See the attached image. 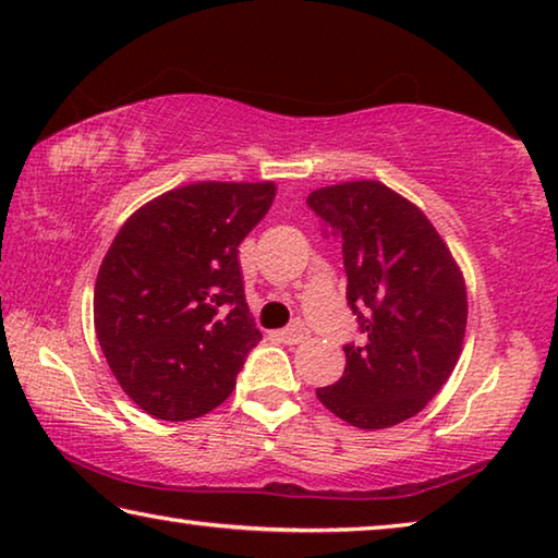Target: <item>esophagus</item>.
<instances>
[{
    "instance_id": "1",
    "label": "esophagus",
    "mask_w": 558,
    "mask_h": 558,
    "mask_svg": "<svg viewBox=\"0 0 558 558\" xmlns=\"http://www.w3.org/2000/svg\"><path fill=\"white\" fill-rule=\"evenodd\" d=\"M278 337H280V342H286V344H300V342H305V339H307V327L295 323V325H290L288 329H280Z\"/></svg>"
}]
</instances>
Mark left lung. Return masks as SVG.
I'll return each instance as SVG.
<instances>
[{
	"label": "left lung",
	"mask_w": 558,
	"mask_h": 558,
	"mask_svg": "<svg viewBox=\"0 0 558 558\" xmlns=\"http://www.w3.org/2000/svg\"><path fill=\"white\" fill-rule=\"evenodd\" d=\"M307 206L342 243L347 305L362 342L344 344L325 409L376 430L418 413L456 369L468 323L465 282L418 206L381 182L315 189Z\"/></svg>",
	"instance_id": "left-lung-1"
}]
</instances>
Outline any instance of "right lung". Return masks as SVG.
I'll return each instance as SVG.
<instances>
[{
    "label": "right lung",
    "instance_id": "right-lung-1",
    "mask_svg": "<svg viewBox=\"0 0 558 558\" xmlns=\"http://www.w3.org/2000/svg\"><path fill=\"white\" fill-rule=\"evenodd\" d=\"M270 182H199L125 221L93 298L108 366L132 401L192 421L229 399L263 335L245 305L239 245L268 214Z\"/></svg>",
    "mask_w": 558,
    "mask_h": 558
}]
</instances>
